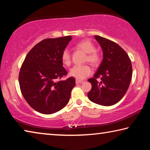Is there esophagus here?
Segmentation results:
<instances>
[{"mask_svg": "<svg viewBox=\"0 0 150 150\" xmlns=\"http://www.w3.org/2000/svg\"><path fill=\"white\" fill-rule=\"evenodd\" d=\"M76 83H77V84H80V83H82L83 81H81V80H78V79H76Z\"/></svg>", "mask_w": 150, "mask_h": 150, "instance_id": "obj_1", "label": "esophagus"}]
</instances>
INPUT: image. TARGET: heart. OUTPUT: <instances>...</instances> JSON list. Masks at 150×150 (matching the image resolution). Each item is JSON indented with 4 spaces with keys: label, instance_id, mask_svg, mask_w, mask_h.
Masks as SVG:
<instances>
[{
    "label": "heart",
    "instance_id": "obj_1",
    "mask_svg": "<svg viewBox=\"0 0 150 150\" xmlns=\"http://www.w3.org/2000/svg\"><path fill=\"white\" fill-rule=\"evenodd\" d=\"M77 47L87 53V55L86 61L91 63L93 65H97L101 62V56L99 53L95 50V46L93 43L88 40H84L79 42ZM62 61L63 64L66 66H69L71 63V56L69 51L65 49L61 55ZM93 73V70L88 65H75L70 70L69 75L78 80H83L90 76Z\"/></svg>",
    "mask_w": 150,
    "mask_h": 150
}]
</instances>
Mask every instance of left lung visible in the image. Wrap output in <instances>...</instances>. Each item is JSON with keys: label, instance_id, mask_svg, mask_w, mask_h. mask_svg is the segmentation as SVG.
Listing matches in <instances>:
<instances>
[{"label": "left lung", "instance_id": "left-lung-1", "mask_svg": "<svg viewBox=\"0 0 150 150\" xmlns=\"http://www.w3.org/2000/svg\"><path fill=\"white\" fill-rule=\"evenodd\" d=\"M103 52V60L94 77L88 79L92 88L89 100L103 106H111L125 95L132 77L130 57L120 45L105 38L95 35ZM99 78L100 81H98Z\"/></svg>", "mask_w": 150, "mask_h": 150}]
</instances>
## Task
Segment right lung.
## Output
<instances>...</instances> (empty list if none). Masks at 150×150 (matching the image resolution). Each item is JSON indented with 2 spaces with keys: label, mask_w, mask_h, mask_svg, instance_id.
Wrapping results in <instances>:
<instances>
[{
  "label": "right lung",
  "mask_w": 150,
  "mask_h": 150,
  "mask_svg": "<svg viewBox=\"0 0 150 150\" xmlns=\"http://www.w3.org/2000/svg\"><path fill=\"white\" fill-rule=\"evenodd\" d=\"M71 40V35L43 40L22 63L18 77L20 91L28 104L40 113H55L69 102L75 79L71 77L60 80L67 75L61 55Z\"/></svg>",
  "instance_id": "1"
}]
</instances>
